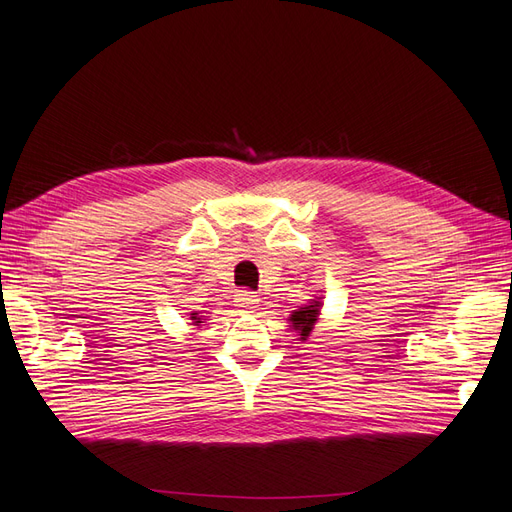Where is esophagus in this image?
Returning <instances> with one entry per match:
<instances>
[{
    "mask_svg": "<svg viewBox=\"0 0 512 512\" xmlns=\"http://www.w3.org/2000/svg\"><path fill=\"white\" fill-rule=\"evenodd\" d=\"M258 294L256 292H250V290H239L237 292V307L243 309V312H252V309L258 307Z\"/></svg>",
    "mask_w": 512,
    "mask_h": 512,
    "instance_id": "esophagus-1",
    "label": "esophagus"
}]
</instances>
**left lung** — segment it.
I'll use <instances>...</instances> for the list:
<instances>
[{
    "label": "left lung",
    "mask_w": 512,
    "mask_h": 512,
    "mask_svg": "<svg viewBox=\"0 0 512 512\" xmlns=\"http://www.w3.org/2000/svg\"><path fill=\"white\" fill-rule=\"evenodd\" d=\"M320 309H322V297H316V299H309V305L294 309L290 314L288 318L290 329L297 333V339H301V342H307V337L312 335L314 324L318 322V316H320Z\"/></svg>",
    "instance_id": "8db88e82"
}]
</instances>
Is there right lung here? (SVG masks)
<instances>
[{
    "label": "right lung",
    "mask_w": 512,
    "mask_h": 512,
    "mask_svg": "<svg viewBox=\"0 0 512 512\" xmlns=\"http://www.w3.org/2000/svg\"><path fill=\"white\" fill-rule=\"evenodd\" d=\"M190 320H192L194 327H200V324H203V322L207 320V316H203L200 312H192V314H190Z\"/></svg>",
    "instance_id": "add662e5"
}]
</instances>
